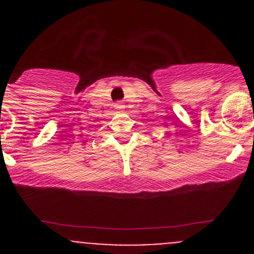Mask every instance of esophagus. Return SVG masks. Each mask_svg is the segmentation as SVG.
I'll return each mask as SVG.
<instances>
[{
    "instance_id": "1",
    "label": "esophagus",
    "mask_w": 254,
    "mask_h": 254,
    "mask_svg": "<svg viewBox=\"0 0 254 254\" xmlns=\"http://www.w3.org/2000/svg\"><path fill=\"white\" fill-rule=\"evenodd\" d=\"M114 107L115 108H123V103L122 102H117V103L114 104Z\"/></svg>"
}]
</instances>
